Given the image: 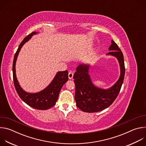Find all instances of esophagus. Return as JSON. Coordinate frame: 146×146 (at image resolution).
Masks as SVG:
<instances>
[{"label":"esophagus","instance_id":"1","mask_svg":"<svg viewBox=\"0 0 146 146\" xmlns=\"http://www.w3.org/2000/svg\"><path fill=\"white\" fill-rule=\"evenodd\" d=\"M68 77H69V78L70 80L72 79L73 78V73L72 72H70L68 74Z\"/></svg>","mask_w":146,"mask_h":146}]
</instances>
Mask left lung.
I'll use <instances>...</instances> for the list:
<instances>
[{
	"label": "left lung",
	"instance_id": "1",
	"mask_svg": "<svg viewBox=\"0 0 146 146\" xmlns=\"http://www.w3.org/2000/svg\"><path fill=\"white\" fill-rule=\"evenodd\" d=\"M106 55L115 57L119 63L120 75L111 87L103 89L94 85L89 74L90 64H81L76 68L73 78L76 86L75 101L76 106L81 111L95 113L109 108L117 97L125 76L123 56L117 44L112 40Z\"/></svg>",
	"mask_w": 146,
	"mask_h": 146
}]
</instances>
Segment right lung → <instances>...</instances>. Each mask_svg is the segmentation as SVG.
Segmentation results:
<instances>
[{"label": "right lung", "mask_w": 146, "mask_h": 146, "mask_svg": "<svg viewBox=\"0 0 146 146\" xmlns=\"http://www.w3.org/2000/svg\"><path fill=\"white\" fill-rule=\"evenodd\" d=\"M37 33L38 32H32L27 36L19 44L13 60V81L17 94L25 103L34 109L45 110L53 107L56 104L62 87L68 80V72L67 70L58 72L50 84L43 90L37 92H28L21 87L16 76L15 65L17 59L23 46L28 42L33 35Z\"/></svg>", "instance_id": "1"}]
</instances>
